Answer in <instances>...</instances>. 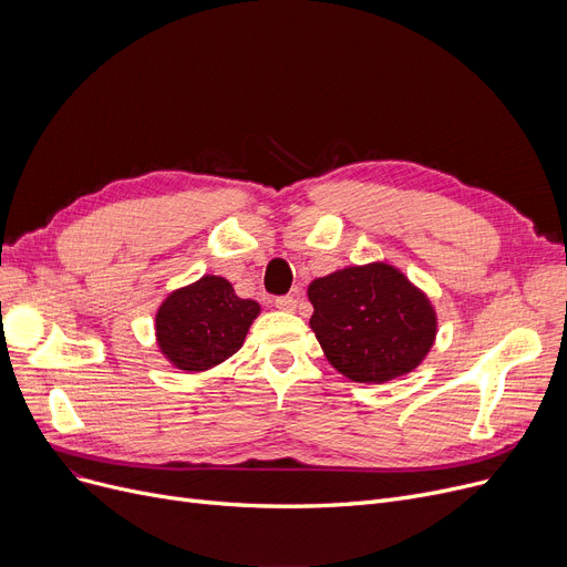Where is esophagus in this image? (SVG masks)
<instances>
[{
  "mask_svg": "<svg viewBox=\"0 0 567 567\" xmlns=\"http://www.w3.org/2000/svg\"><path fill=\"white\" fill-rule=\"evenodd\" d=\"M296 303H299V301H296L293 296H280V299H276V308L282 310V312H293Z\"/></svg>",
  "mask_w": 567,
  "mask_h": 567,
  "instance_id": "obj_1",
  "label": "esophagus"
}]
</instances>
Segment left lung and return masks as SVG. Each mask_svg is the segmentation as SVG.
Segmentation results:
<instances>
[{
	"mask_svg": "<svg viewBox=\"0 0 567 567\" xmlns=\"http://www.w3.org/2000/svg\"><path fill=\"white\" fill-rule=\"evenodd\" d=\"M310 329L326 361L355 383H385L419 368L436 340L427 293L389 261L347 266L308 287Z\"/></svg>",
	"mask_w": 567,
	"mask_h": 567,
	"instance_id": "left-lung-1",
	"label": "left lung"
}]
</instances>
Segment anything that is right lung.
Listing matches in <instances>:
<instances>
[{"label":"right lung","mask_w":567,"mask_h":567,"mask_svg":"<svg viewBox=\"0 0 567 567\" xmlns=\"http://www.w3.org/2000/svg\"><path fill=\"white\" fill-rule=\"evenodd\" d=\"M259 312L229 280L206 274L165 296L154 321L158 351L176 370L206 372L244 347Z\"/></svg>","instance_id":"1"}]
</instances>
